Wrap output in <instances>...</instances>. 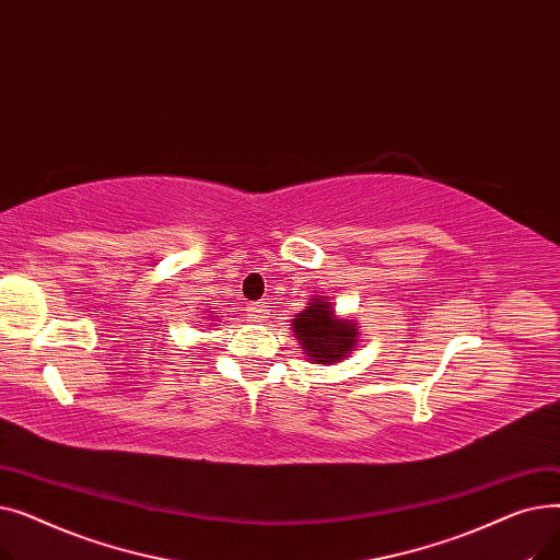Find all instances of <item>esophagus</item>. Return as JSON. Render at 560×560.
Returning a JSON list of instances; mask_svg holds the SVG:
<instances>
[{
  "label": "esophagus",
  "mask_w": 560,
  "mask_h": 560,
  "mask_svg": "<svg viewBox=\"0 0 560 560\" xmlns=\"http://www.w3.org/2000/svg\"><path fill=\"white\" fill-rule=\"evenodd\" d=\"M249 317L254 319V322H260V319H265V315H268V308H265V304L262 302H256V304H249Z\"/></svg>",
  "instance_id": "1"
}]
</instances>
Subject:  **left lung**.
I'll list each match as a JSON object with an SVG mask.
<instances>
[{
    "label": "left lung",
    "instance_id": "8db88e82",
    "mask_svg": "<svg viewBox=\"0 0 560 560\" xmlns=\"http://www.w3.org/2000/svg\"><path fill=\"white\" fill-rule=\"evenodd\" d=\"M292 334L302 345V354L319 365L342 361L349 351H354L361 336L354 319L338 317L327 298L311 300L308 306L295 315Z\"/></svg>",
    "mask_w": 560,
    "mask_h": 560
}]
</instances>
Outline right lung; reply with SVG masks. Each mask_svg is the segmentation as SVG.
Segmentation results:
<instances>
[{
  "instance_id": "obj_1",
  "label": "right lung",
  "mask_w": 560,
  "mask_h": 560,
  "mask_svg": "<svg viewBox=\"0 0 560 560\" xmlns=\"http://www.w3.org/2000/svg\"><path fill=\"white\" fill-rule=\"evenodd\" d=\"M206 325H209V322H206Z\"/></svg>"
}]
</instances>
